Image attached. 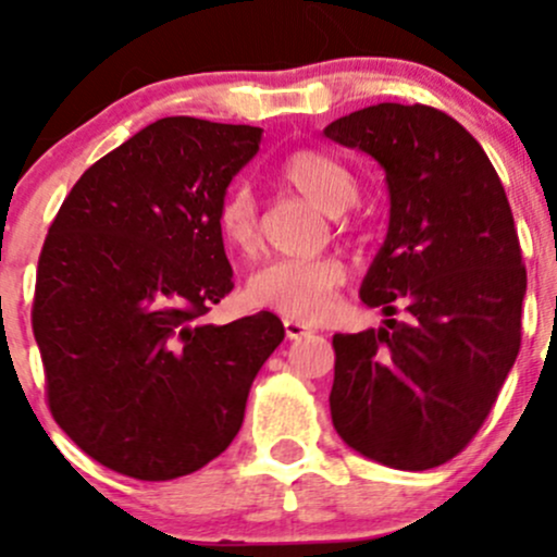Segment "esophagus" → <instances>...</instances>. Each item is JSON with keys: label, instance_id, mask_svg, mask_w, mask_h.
I'll use <instances>...</instances> for the list:
<instances>
[{"label": "esophagus", "instance_id": "1", "mask_svg": "<svg viewBox=\"0 0 557 557\" xmlns=\"http://www.w3.org/2000/svg\"><path fill=\"white\" fill-rule=\"evenodd\" d=\"M283 324H285V335H287V341H298V337L309 335V332H311L309 324L298 322V319H285Z\"/></svg>", "mask_w": 557, "mask_h": 557}]
</instances>
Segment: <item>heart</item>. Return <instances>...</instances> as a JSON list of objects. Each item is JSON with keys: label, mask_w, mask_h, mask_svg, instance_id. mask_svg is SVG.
Segmentation results:
<instances>
[{"label": "heart", "mask_w": 557, "mask_h": 557, "mask_svg": "<svg viewBox=\"0 0 557 557\" xmlns=\"http://www.w3.org/2000/svg\"><path fill=\"white\" fill-rule=\"evenodd\" d=\"M280 177L327 214H341L359 198V181L341 159L317 149H298L280 164ZM216 233L230 251L253 257L259 248V216L251 190L235 185L216 207ZM345 283V267L335 257L280 259L251 274L246 296L259 309L298 322H317L332 309Z\"/></svg>", "instance_id": "obj_1"}]
</instances>
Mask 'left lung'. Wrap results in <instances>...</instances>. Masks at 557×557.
<instances>
[{"mask_svg":"<svg viewBox=\"0 0 557 557\" xmlns=\"http://www.w3.org/2000/svg\"><path fill=\"white\" fill-rule=\"evenodd\" d=\"M324 136L376 159L389 190L361 283L387 319L332 337V424L376 463L434 469L471 443L521 348L527 267L508 196L479 140L434 107H363Z\"/></svg>","mask_w":557,"mask_h":557,"instance_id":"8db88e82","label":"left lung"}]
</instances>
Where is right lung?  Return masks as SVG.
Returning <instances> with one entry per match:
<instances>
[{
  "instance_id": "add662e5",
  "label": "right lung",
  "mask_w": 557,
  "mask_h": 557,
  "mask_svg": "<svg viewBox=\"0 0 557 557\" xmlns=\"http://www.w3.org/2000/svg\"><path fill=\"white\" fill-rule=\"evenodd\" d=\"M259 144L261 127L157 120L83 172L49 227L30 311L49 411L117 474L214 461L283 343L272 311L201 319L233 290L216 207Z\"/></svg>"
}]
</instances>
